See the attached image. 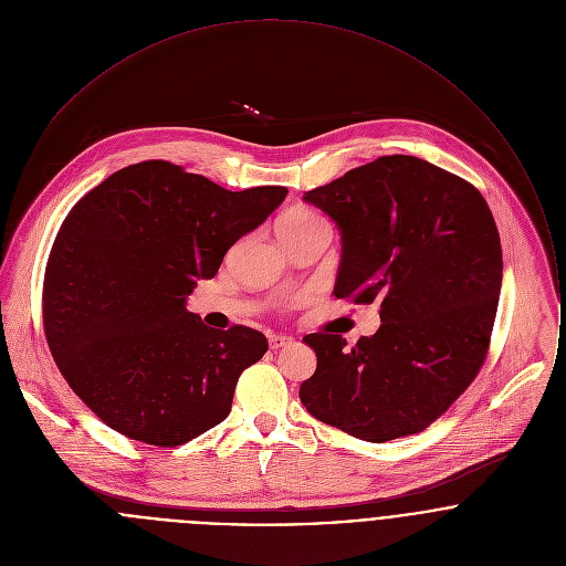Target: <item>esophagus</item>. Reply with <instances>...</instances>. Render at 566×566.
<instances>
[{
	"label": "esophagus",
	"mask_w": 566,
	"mask_h": 566,
	"mask_svg": "<svg viewBox=\"0 0 566 566\" xmlns=\"http://www.w3.org/2000/svg\"><path fill=\"white\" fill-rule=\"evenodd\" d=\"M268 342H270V348H272V350H279V348L292 344L294 337H292V335H283V333H270V335H268Z\"/></svg>",
	"instance_id": "1"
}]
</instances>
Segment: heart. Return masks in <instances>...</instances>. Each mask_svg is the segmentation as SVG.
I'll list each match as a JSON object with an SVG mask.
<instances>
[{"label":"heart","mask_w":566,"mask_h":566,"mask_svg":"<svg viewBox=\"0 0 566 566\" xmlns=\"http://www.w3.org/2000/svg\"><path fill=\"white\" fill-rule=\"evenodd\" d=\"M276 231L283 242H294V240H301V238H307L314 233H328V224L316 211L296 207L279 218Z\"/></svg>","instance_id":"heart-1"}]
</instances>
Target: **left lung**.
Returning a JSON list of instances; mask_svg holds the SVG:
<instances>
[{
  "label": "left lung",
  "mask_w": 566,
  "mask_h": 566,
  "mask_svg": "<svg viewBox=\"0 0 566 566\" xmlns=\"http://www.w3.org/2000/svg\"><path fill=\"white\" fill-rule=\"evenodd\" d=\"M342 231L335 296L379 305L350 348L310 333L312 416L366 442L427 429L484 366L501 292V240L484 196L431 163L392 155L305 193Z\"/></svg>",
  "instance_id": "1"
}]
</instances>
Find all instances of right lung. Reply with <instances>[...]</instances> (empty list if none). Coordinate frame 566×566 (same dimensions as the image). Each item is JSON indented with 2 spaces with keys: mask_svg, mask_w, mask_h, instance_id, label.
Returning <instances> with one entry per match:
<instances>
[{
  "mask_svg": "<svg viewBox=\"0 0 566 566\" xmlns=\"http://www.w3.org/2000/svg\"><path fill=\"white\" fill-rule=\"evenodd\" d=\"M287 196L229 191L169 161L128 165L74 205L43 279V331L70 384L130 440L178 447L220 424L268 350L256 328H211L185 310L229 248Z\"/></svg>",
  "mask_w": 566,
  "mask_h": 566,
  "instance_id": "right-lung-1",
  "label": "right lung"
}]
</instances>
